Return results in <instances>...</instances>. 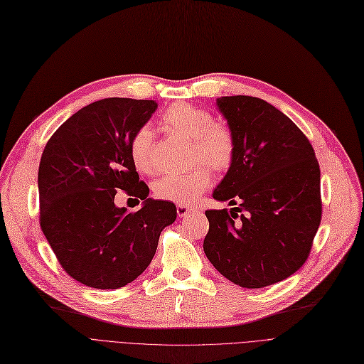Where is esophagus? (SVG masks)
Wrapping results in <instances>:
<instances>
[{
  "mask_svg": "<svg viewBox=\"0 0 364 364\" xmlns=\"http://www.w3.org/2000/svg\"><path fill=\"white\" fill-rule=\"evenodd\" d=\"M193 213H196L195 208H190V206H186V205L177 206V214H178L180 218H186L188 215H192Z\"/></svg>",
  "mask_w": 364,
  "mask_h": 364,
  "instance_id": "1",
  "label": "esophagus"
}]
</instances>
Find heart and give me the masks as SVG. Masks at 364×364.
I'll use <instances>...</instances> for the list:
<instances>
[{
  "instance_id": "obj_1",
  "label": "heart",
  "mask_w": 364,
  "mask_h": 364,
  "mask_svg": "<svg viewBox=\"0 0 364 364\" xmlns=\"http://www.w3.org/2000/svg\"><path fill=\"white\" fill-rule=\"evenodd\" d=\"M162 127L186 140H192V161L205 162L215 171H224L235 159V136L230 128L214 124V117L206 109L188 105H172L161 118ZM131 161L143 174H153L155 165V132L143 125L132 134L129 141ZM199 164L181 174H166L153 184L155 196L177 205L192 203L211 183L209 168Z\"/></svg>"
}]
</instances>
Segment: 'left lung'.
Here are the masks:
<instances>
[{"instance_id":"obj_1","label":"left lung","mask_w":364,"mask_h":364,"mask_svg":"<svg viewBox=\"0 0 364 364\" xmlns=\"http://www.w3.org/2000/svg\"><path fill=\"white\" fill-rule=\"evenodd\" d=\"M217 106L236 150L213 198L237 206L205 213L203 251L225 279L258 289L288 279L309 258L321 220L320 168L309 139L270 103L230 95Z\"/></svg>"}]
</instances>
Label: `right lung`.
<instances>
[{
    "label": "right lung",
    "mask_w": 364,
    "mask_h": 364,
    "mask_svg": "<svg viewBox=\"0 0 364 364\" xmlns=\"http://www.w3.org/2000/svg\"><path fill=\"white\" fill-rule=\"evenodd\" d=\"M158 109L155 100L110 97L63 122L38 169L40 224L63 270L95 289L136 280L155 257L177 208L149 196L129 156L132 134ZM118 189L144 200L137 213L114 205Z\"/></svg>",
    "instance_id": "add662e5"
}]
</instances>
